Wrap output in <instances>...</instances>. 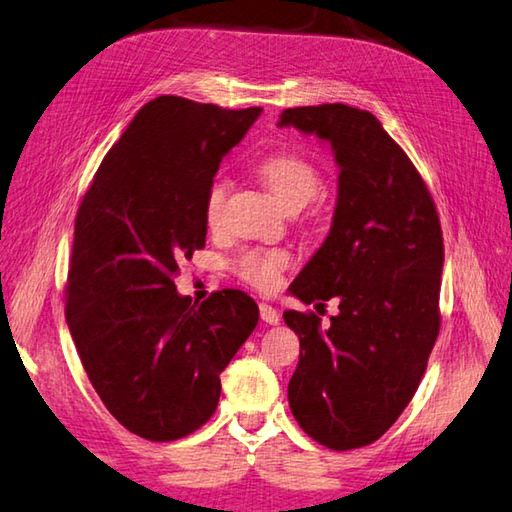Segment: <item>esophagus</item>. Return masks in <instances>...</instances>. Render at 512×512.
Segmentation results:
<instances>
[{"label":"esophagus","instance_id":"1","mask_svg":"<svg viewBox=\"0 0 512 512\" xmlns=\"http://www.w3.org/2000/svg\"><path fill=\"white\" fill-rule=\"evenodd\" d=\"M259 315H262L264 322L270 324V326L279 324V313L270 304H259Z\"/></svg>","mask_w":512,"mask_h":512}]
</instances>
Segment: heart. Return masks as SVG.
<instances>
[{
  "label": "heart",
  "instance_id": "1",
  "mask_svg": "<svg viewBox=\"0 0 512 512\" xmlns=\"http://www.w3.org/2000/svg\"><path fill=\"white\" fill-rule=\"evenodd\" d=\"M259 175L270 193L286 210H302L322 193L324 177L310 159L297 153H275L259 162ZM228 182L215 177L206 190L204 215L208 226L222 222ZM290 266V255L284 248H246L235 257V273L250 286L270 290L279 284L284 270Z\"/></svg>",
  "mask_w": 512,
  "mask_h": 512
}]
</instances>
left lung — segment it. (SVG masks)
I'll return each mask as SVG.
<instances>
[{
	"instance_id": "left-lung-1",
	"label": "left lung",
	"mask_w": 512,
	"mask_h": 512,
	"mask_svg": "<svg viewBox=\"0 0 512 512\" xmlns=\"http://www.w3.org/2000/svg\"><path fill=\"white\" fill-rule=\"evenodd\" d=\"M277 126L324 139L339 166L333 226L290 284L304 304L337 299L339 313L326 326L284 313L299 337L288 404L315 442L362 448L404 413L437 342L442 226L422 175L373 113L299 106Z\"/></svg>"
}]
</instances>
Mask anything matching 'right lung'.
<instances>
[{
    "label": "right lung",
    "mask_w": 512,
    "mask_h": 512,
    "mask_svg": "<svg viewBox=\"0 0 512 512\" xmlns=\"http://www.w3.org/2000/svg\"><path fill=\"white\" fill-rule=\"evenodd\" d=\"M259 113L153 99L108 150L77 210L70 335L108 413L150 442L208 422L219 375L257 326L259 308L242 290L197 304L173 279L206 246V190Z\"/></svg>",
    "instance_id": "obj_1"
}]
</instances>
